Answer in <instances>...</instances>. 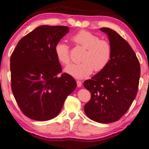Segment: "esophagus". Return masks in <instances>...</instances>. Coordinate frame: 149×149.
I'll return each mask as SVG.
<instances>
[{
	"label": "esophagus",
	"instance_id": "1",
	"mask_svg": "<svg viewBox=\"0 0 149 149\" xmlns=\"http://www.w3.org/2000/svg\"><path fill=\"white\" fill-rule=\"evenodd\" d=\"M77 87H81L82 86V83H81V81H77Z\"/></svg>",
	"mask_w": 149,
	"mask_h": 149
}]
</instances>
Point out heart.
Returning <instances> with one entry per match:
<instances>
[{"instance_id": "obj_1", "label": "heart", "mask_w": 149, "mask_h": 149, "mask_svg": "<svg viewBox=\"0 0 149 149\" xmlns=\"http://www.w3.org/2000/svg\"><path fill=\"white\" fill-rule=\"evenodd\" d=\"M75 44L85 49L81 58L82 62L72 64L65 68V73L77 79H84L92 74L93 70L99 72L105 68L111 57L110 44L104 40H100L97 35L82 30L72 37ZM55 54L57 59L63 65L70 63L68 47L64 42H59L55 46Z\"/></svg>"}]
</instances>
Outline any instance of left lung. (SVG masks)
I'll return each instance as SVG.
<instances>
[{"mask_svg":"<svg viewBox=\"0 0 149 149\" xmlns=\"http://www.w3.org/2000/svg\"><path fill=\"white\" fill-rule=\"evenodd\" d=\"M108 35L111 57L107 66L84 83L91 93L85 113L95 122H114L125 114L137 95L140 64L132 48L114 30L102 27Z\"/></svg>","mask_w":149,"mask_h":149,"instance_id":"left-lung-1","label":"left lung"}]
</instances>
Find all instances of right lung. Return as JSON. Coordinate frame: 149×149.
Here are the masks:
<instances>
[{
  "mask_svg": "<svg viewBox=\"0 0 149 149\" xmlns=\"http://www.w3.org/2000/svg\"><path fill=\"white\" fill-rule=\"evenodd\" d=\"M68 32L66 26H39L20 39L12 54V93L20 109L31 119L56 117L77 87L70 75L58 76L62 67L55 46Z\"/></svg>",
  "mask_w": 149,
  "mask_h": 149,
  "instance_id": "add662e5",
  "label": "right lung"
}]
</instances>
